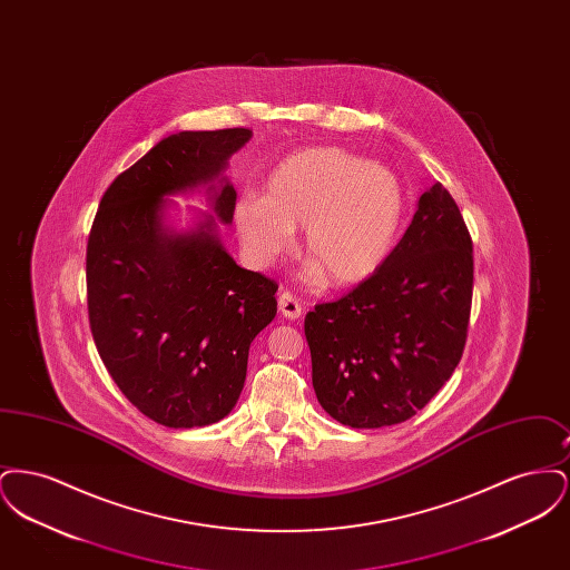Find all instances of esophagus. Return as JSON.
Returning a JSON list of instances; mask_svg holds the SVG:
<instances>
[{
    "label": "esophagus",
    "mask_w": 570,
    "mask_h": 570,
    "mask_svg": "<svg viewBox=\"0 0 570 570\" xmlns=\"http://www.w3.org/2000/svg\"><path fill=\"white\" fill-rule=\"evenodd\" d=\"M277 307H279L282 316H286V318H291V321L298 318L301 312H303L301 301H298L297 295H293L291 291H284V293L279 295V298H277Z\"/></svg>",
    "instance_id": "esophagus-1"
}]
</instances>
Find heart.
<instances>
[{"label": "heart", "mask_w": 570, "mask_h": 570, "mask_svg": "<svg viewBox=\"0 0 570 570\" xmlns=\"http://www.w3.org/2000/svg\"><path fill=\"white\" fill-rule=\"evenodd\" d=\"M400 177L342 147L301 149L277 164L265 196L235 205V226L254 263L267 267L291 252L305 226L312 277L354 286L379 272L404 222Z\"/></svg>", "instance_id": "obj_1"}]
</instances>
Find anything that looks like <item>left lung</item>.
Instances as JSON below:
<instances>
[{"label":"left lung","instance_id":"8db88e82","mask_svg":"<svg viewBox=\"0 0 570 570\" xmlns=\"http://www.w3.org/2000/svg\"><path fill=\"white\" fill-rule=\"evenodd\" d=\"M474 256L460 207L438 181L419 198L379 272L305 316L312 384L326 412L356 430L407 421L460 363Z\"/></svg>","mask_w":570,"mask_h":570}]
</instances>
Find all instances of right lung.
Masks as SVG:
<instances>
[{
  "label": "right lung",
  "instance_id": "right-lung-1",
  "mask_svg": "<svg viewBox=\"0 0 570 570\" xmlns=\"http://www.w3.org/2000/svg\"><path fill=\"white\" fill-rule=\"evenodd\" d=\"M252 130L179 132L115 177L94 217L85 275L98 354L128 402L164 428L216 423L237 404L252 340L277 312V282L242 269L214 219L168 235L164 196L216 179ZM237 194L222 186L214 212L230 222Z\"/></svg>",
  "mask_w": 570,
  "mask_h": 570
}]
</instances>
